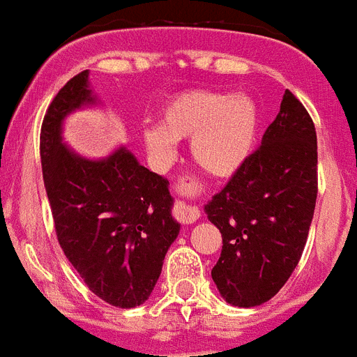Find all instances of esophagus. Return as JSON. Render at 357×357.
<instances>
[{
  "instance_id": "obj_1",
  "label": "esophagus",
  "mask_w": 357,
  "mask_h": 357,
  "mask_svg": "<svg viewBox=\"0 0 357 357\" xmlns=\"http://www.w3.org/2000/svg\"><path fill=\"white\" fill-rule=\"evenodd\" d=\"M174 213L178 217V220H181L183 224H194L201 217V211H199L197 206H192V204H186V202L181 201L176 204Z\"/></svg>"
}]
</instances>
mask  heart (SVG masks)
I'll return each instance as SVG.
<instances>
[{
    "mask_svg": "<svg viewBox=\"0 0 357 357\" xmlns=\"http://www.w3.org/2000/svg\"><path fill=\"white\" fill-rule=\"evenodd\" d=\"M160 121L162 124H149L140 131L147 153L158 163L171 162L176 142L192 137L195 165L218 179L242 169L259 133V108L243 92H181L163 105Z\"/></svg>",
    "mask_w": 357,
    "mask_h": 357,
    "instance_id": "obj_1",
    "label": "heart"
}]
</instances>
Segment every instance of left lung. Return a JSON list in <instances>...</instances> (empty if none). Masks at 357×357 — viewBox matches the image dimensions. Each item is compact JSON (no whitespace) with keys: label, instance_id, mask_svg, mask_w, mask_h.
I'll use <instances>...</instances> for the list:
<instances>
[{"label":"left lung","instance_id":"obj_1","mask_svg":"<svg viewBox=\"0 0 357 357\" xmlns=\"http://www.w3.org/2000/svg\"><path fill=\"white\" fill-rule=\"evenodd\" d=\"M317 202V131L303 102L284 91L261 146L204 211L222 233L211 278L226 303L271 301L303 256Z\"/></svg>","mask_w":357,"mask_h":357}]
</instances>
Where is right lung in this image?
I'll list each match as a JSON object with an SVG mask.
<instances>
[{"mask_svg":"<svg viewBox=\"0 0 357 357\" xmlns=\"http://www.w3.org/2000/svg\"><path fill=\"white\" fill-rule=\"evenodd\" d=\"M101 105L89 70L54 96L40 130V162L63 255L85 284L115 307L140 306L155 288L181 224L172 217L169 181L126 146L86 158L63 139L70 114Z\"/></svg>","mask_w":357,"mask_h":357,"instance_id":"obj_1","label":"right lung"}]
</instances>
